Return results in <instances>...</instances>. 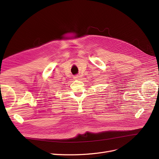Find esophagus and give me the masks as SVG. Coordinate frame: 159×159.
<instances>
[{"label": "esophagus", "instance_id": "esophagus-1", "mask_svg": "<svg viewBox=\"0 0 159 159\" xmlns=\"http://www.w3.org/2000/svg\"><path fill=\"white\" fill-rule=\"evenodd\" d=\"M81 75H76L74 76V79H76V80H80V78H81Z\"/></svg>", "mask_w": 159, "mask_h": 159}]
</instances>
